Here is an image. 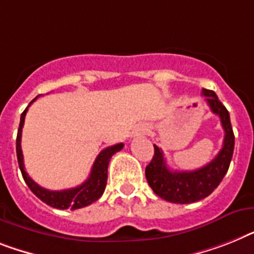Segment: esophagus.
Listing matches in <instances>:
<instances>
[{"instance_id":"1","label":"esophagus","mask_w":254,"mask_h":254,"mask_svg":"<svg viewBox=\"0 0 254 254\" xmlns=\"http://www.w3.org/2000/svg\"><path fill=\"white\" fill-rule=\"evenodd\" d=\"M141 131H144V132H145V131H146V128H145V127H144V128H142Z\"/></svg>"}]
</instances>
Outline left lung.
I'll return each instance as SVG.
<instances>
[{"label":"left lung","instance_id":"obj_1","mask_svg":"<svg viewBox=\"0 0 254 254\" xmlns=\"http://www.w3.org/2000/svg\"><path fill=\"white\" fill-rule=\"evenodd\" d=\"M202 96H205V101L210 106L211 112L221 118L222 127L225 129L223 146L217 157L201 169L171 171L167 167L162 149L154 145V156L145 169L146 180L153 192L174 204H190L207 197L225 178L231 162L235 136L230 114L214 92L202 89Z\"/></svg>","mask_w":254,"mask_h":254}]
</instances>
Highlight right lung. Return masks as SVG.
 Here are the masks:
<instances>
[{"label": "right lung", "mask_w": 254, "mask_h": 254, "mask_svg": "<svg viewBox=\"0 0 254 254\" xmlns=\"http://www.w3.org/2000/svg\"><path fill=\"white\" fill-rule=\"evenodd\" d=\"M37 98V97H36ZM36 98H33L31 104H32ZM29 104V105H31ZM28 105V106H29ZM28 108L22 113L20 115V123H19L18 135H16V157H18L19 169L22 171L23 179L27 183L28 188L32 190L33 193L36 194L40 200L48 204L49 206H53L56 209H80V207L88 206L92 202L97 201L104 193L105 187H106V182H108V166L110 162V158L113 154L123 148V142L121 144H115L113 146L105 148L104 150L100 152L96 161H94L93 166H92L91 174L84 183L77 186L75 188L64 190H49L45 188L40 187L36 182H33L28 177L24 169V163H23V153L22 146H20V139H22V128L24 125V118H26V113Z\"/></svg>", "instance_id": "right-lung-1"}]
</instances>
